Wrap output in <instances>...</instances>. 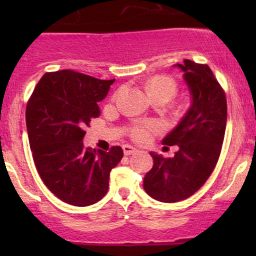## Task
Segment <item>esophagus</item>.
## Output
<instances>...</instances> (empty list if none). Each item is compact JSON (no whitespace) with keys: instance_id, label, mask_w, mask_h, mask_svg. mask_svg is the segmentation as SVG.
Returning a JSON list of instances; mask_svg holds the SVG:
<instances>
[{"instance_id":"esophagus-1","label":"esophagus","mask_w":256,"mask_h":256,"mask_svg":"<svg viewBox=\"0 0 256 256\" xmlns=\"http://www.w3.org/2000/svg\"><path fill=\"white\" fill-rule=\"evenodd\" d=\"M122 150H124L125 155H132V154H134V152H137V149L134 148V146L126 144V146H122Z\"/></svg>"}]
</instances>
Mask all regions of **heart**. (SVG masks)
<instances>
[{
	"instance_id": "obj_1",
	"label": "heart",
	"mask_w": 256,
	"mask_h": 256,
	"mask_svg": "<svg viewBox=\"0 0 256 256\" xmlns=\"http://www.w3.org/2000/svg\"><path fill=\"white\" fill-rule=\"evenodd\" d=\"M146 91L152 100L170 101L177 94V85L171 78L160 76V77H155L148 82ZM154 128H156V124H154V122H150L146 126H136L131 130V134L134 140H143L148 137V131L154 130Z\"/></svg>"
}]
</instances>
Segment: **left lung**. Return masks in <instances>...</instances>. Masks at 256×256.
<instances>
[{
	"mask_svg": "<svg viewBox=\"0 0 256 256\" xmlns=\"http://www.w3.org/2000/svg\"><path fill=\"white\" fill-rule=\"evenodd\" d=\"M173 66L184 73L192 104L162 140V144L178 146V152L168 158L150 152L154 165L143 180L146 192L166 204L190 198L210 178L218 162L228 119L225 94L207 64L184 60Z\"/></svg>",
	"mask_w": 256,
	"mask_h": 256,
	"instance_id": "left-lung-1",
	"label": "left lung"
}]
</instances>
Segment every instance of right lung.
<instances>
[{
	"label": "right lung",
	"instance_id": "right-lung-1",
	"mask_svg": "<svg viewBox=\"0 0 256 256\" xmlns=\"http://www.w3.org/2000/svg\"><path fill=\"white\" fill-rule=\"evenodd\" d=\"M116 79L101 80L71 70L46 73L26 106V128L34 165L43 183L66 204L85 207L100 201L122 149L85 146V126L98 118V102Z\"/></svg>",
	"mask_w": 256,
	"mask_h": 256
}]
</instances>
